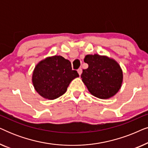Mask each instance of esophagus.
Listing matches in <instances>:
<instances>
[{"mask_svg": "<svg viewBox=\"0 0 148 148\" xmlns=\"http://www.w3.org/2000/svg\"><path fill=\"white\" fill-rule=\"evenodd\" d=\"M77 72H78L79 75H82V69H77Z\"/></svg>", "mask_w": 148, "mask_h": 148, "instance_id": "34e87169", "label": "esophagus"}]
</instances>
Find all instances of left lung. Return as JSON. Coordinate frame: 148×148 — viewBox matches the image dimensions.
Listing matches in <instances>:
<instances>
[{
	"instance_id": "8db88e82",
	"label": "left lung",
	"mask_w": 148,
	"mask_h": 148,
	"mask_svg": "<svg viewBox=\"0 0 148 148\" xmlns=\"http://www.w3.org/2000/svg\"><path fill=\"white\" fill-rule=\"evenodd\" d=\"M84 62L88 68L83 70V82L93 96L100 99L114 96L123 83V71L116 60L106 56L88 54Z\"/></svg>"
}]
</instances>
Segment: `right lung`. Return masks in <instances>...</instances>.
<instances>
[{
    "label": "right lung",
    "mask_w": 148,
    "mask_h": 148,
    "mask_svg": "<svg viewBox=\"0 0 148 148\" xmlns=\"http://www.w3.org/2000/svg\"><path fill=\"white\" fill-rule=\"evenodd\" d=\"M78 77L69 60L55 55L38 62L32 75V83L42 97L54 100L63 95L71 82Z\"/></svg>",
    "instance_id": "right-lung-1"
}]
</instances>
